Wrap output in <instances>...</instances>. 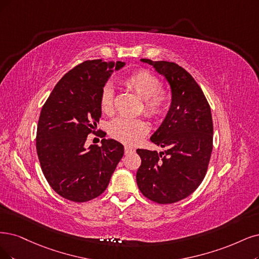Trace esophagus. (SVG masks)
<instances>
[{"instance_id": "1", "label": "esophagus", "mask_w": 259, "mask_h": 259, "mask_svg": "<svg viewBox=\"0 0 259 259\" xmlns=\"http://www.w3.org/2000/svg\"><path fill=\"white\" fill-rule=\"evenodd\" d=\"M132 151H135V148L131 146H124V152H126V154H129V152H132Z\"/></svg>"}]
</instances>
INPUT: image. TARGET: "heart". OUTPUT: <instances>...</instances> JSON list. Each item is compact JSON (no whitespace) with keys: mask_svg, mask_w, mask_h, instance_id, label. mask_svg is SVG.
<instances>
[{"mask_svg":"<svg viewBox=\"0 0 259 259\" xmlns=\"http://www.w3.org/2000/svg\"><path fill=\"white\" fill-rule=\"evenodd\" d=\"M124 86L136 93L144 102V111L152 118H161L168 108L169 95L165 90L158 89V76L146 69H140L122 80ZM100 109L104 113H111L113 109V90L104 86L100 94ZM149 131V124L144 118L117 117L110 124V133L115 139L127 144H135Z\"/></svg>","mask_w":259,"mask_h":259,"instance_id":"heart-1","label":"heart"}]
</instances>
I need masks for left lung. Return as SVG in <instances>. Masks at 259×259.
I'll return each mask as SVG.
<instances>
[{
  "label": "left lung",
  "mask_w": 259,
  "mask_h": 259,
  "mask_svg": "<svg viewBox=\"0 0 259 259\" xmlns=\"http://www.w3.org/2000/svg\"><path fill=\"white\" fill-rule=\"evenodd\" d=\"M141 62L164 76L171 99L165 118L150 137L165 150H137L142 160L137 184L152 202L176 203L192 194L206 175L213 140L211 110L203 91L183 67L165 61Z\"/></svg>",
  "instance_id": "1"
}]
</instances>
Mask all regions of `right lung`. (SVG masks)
Instances as JSON below:
<instances>
[{
  "label": "right lung",
  "mask_w": 259,
  "mask_h": 259,
  "mask_svg": "<svg viewBox=\"0 0 259 259\" xmlns=\"http://www.w3.org/2000/svg\"><path fill=\"white\" fill-rule=\"evenodd\" d=\"M124 62L86 61L57 82L40 112L36 149L42 173L55 192L75 203L89 202L109 186L123 156V146L103 139L85 147L101 117L100 94Z\"/></svg>",
  "instance_id": "obj_1"
}]
</instances>
